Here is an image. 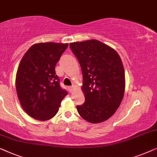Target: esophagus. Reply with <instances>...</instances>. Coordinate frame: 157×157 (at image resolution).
Wrapping results in <instances>:
<instances>
[{
	"mask_svg": "<svg viewBox=\"0 0 157 157\" xmlns=\"http://www.w3.org/2000/svg\"><path fill=\"white\" fill-rule=\"evenodd\" d=\"M73 89H74V85H72V86H70V87H69V90H70V92H72V91H73Z\"/></svg>",
	"mask_w": 157,
	"mask_h": 157,
	"instance_id": "1",
	"label": "esophagus"
}]
</instances>
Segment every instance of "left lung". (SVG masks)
<instances>
[{
	"mask_svg": "<svg viewBox=\"0 0 157 157\" xmlns=\"http://www.w3.org/2000/svg\"><path fill=\"white\" fill-rule=\"evenodd\" d=\"M83 76L85 101L77 106L84 120L99 123L112 117L120 105L125 87L124 70L116 50L97 40L70 44Z\"/></svg>",
	"mask_w": 157,
	"mask_h": 157,
	"instance_id": "obj_1",
	"label": "left lung"
}]
</instances>
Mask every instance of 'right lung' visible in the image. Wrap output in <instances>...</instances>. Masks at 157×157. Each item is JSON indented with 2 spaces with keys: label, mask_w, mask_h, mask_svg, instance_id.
<instances>
[{
  "label": "right lung",
  "mask_w": 157,
  "mask_h": 157,
  "mask_svg": "<svg viewBox=\"0 0 157 157\" xmlns=\"http://www.w3.org/2000/svg\"><path fill=\"white\" fill-rule=\"evenodd\" d=\"M67 47V43L52 42L35 44L21 59L15 79L17 98L24 111L35 120L53 117L67 94L55 70Z\"/></svg>",
  "instance_id": "1"
}]
</instances>
